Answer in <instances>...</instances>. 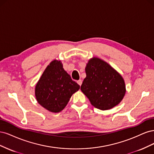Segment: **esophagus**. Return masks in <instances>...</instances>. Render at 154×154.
Here are the masks:
<instances>
[{
	"label": "esophagus",
	"mask_w": 154,
	"mask_h": 154,
	"mask_svg": "<svg viewBox=\"0 0 154 154\" xmlns=\"http://www.w3.org/2000/svg\"><path fill=\"white\" fill-rule=\"evenodd\" d=\"M77 83H78V85H80V86H81L82 83V80H78V81H77Z\"/></svg>",
	"instance_id": "34e87169"
}]
</instances>
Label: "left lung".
Returning <instances> with one entry per match:
<instances>
[{"mask_svg":"<svg viewBox=\"0 0 154 154\" xmlns=\"http://www.w3.org/2000/svg\"><path fill=\"white\" fill-rule=\"evenodd\" d=\"M85 72L81 91L93 106L105 110L122 101L126 92L125 81L109 63L94 57L88 60Z\"/></svg>","mask_w":154,"mask_h":154,"instance_id":"obj_1","label":"left lung"}]
</instances>
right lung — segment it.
I'll return each instance as SVG.
<instances>
[{
    "instance_id": "add662e5",
    "label": "right lung",
    "mask_w": 154,
    "mask_h": 154,
    "mask_svg": "<svg viewBox=\"0 0 154 154\" xmlns=\"http://www.w3.org/2000/svg\"><path fill=\"white\" fill-rule=\"evenodd\" d=\"M80 89L63 68L61 61L54 60L46 67L35 87L38 103L51 112L62 111L72 95Z\"/></svg>"
}]
</instances>
